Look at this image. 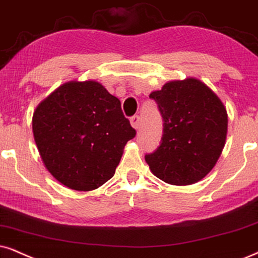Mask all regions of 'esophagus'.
Here are the masks:
<instances>
[{
    "label": "esophagus",
    "instance_id": "1",
    "mask_svg": "<svg viewBox=\"0 0 258 258\" xmlns=\"http://www.w3.org/2000/svg\"><path fill=\"white\" fill-rule=\"evenodd\" d=\"M130 121H131V125H132L133 128H136V130L139 128V126H140V116L139 115L132 116Z\"/></svg>",
    "mask_w": 258,
    "mask_h": 258
}]
</instances>
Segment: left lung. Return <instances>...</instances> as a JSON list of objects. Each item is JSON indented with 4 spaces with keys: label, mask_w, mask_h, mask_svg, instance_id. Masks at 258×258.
<instances>
[{
    "label": "left lung",
    "mask_w": 258,
    "mask_h": 258,
    "mask_svg": "<svg viewBox=\"0 0 258 258\" xmlns=\"http://www.w3.org/2000/svg\"><path fill=\"white\" fill-rule=\"evenodd\" d=\"M150 97L163 116L161 145L145 156L150 170L174 185L197 183L214 168L225 146L227 112L200 80L169 81Z\"/></svg>",
    "instance_id": "left-lung-1"
}]
</instances>
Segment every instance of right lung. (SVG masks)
<instances>
[{"label":"right lung","mask_w":258,"mask_h":258,"mask_svg":"<svg viewBox=\"0 0 258 258\" xmlns=\"http://www.w3.org/2000/svg\"><path fill=\"white\" fill-rule=\"evenodd\" d=\"M32 130L45 168L65 187L99 188L115 174L136 131L118 97L96 81H69L39 103Z\"/></svg>","instance_id":"right-lung-1"}]
</instances>
